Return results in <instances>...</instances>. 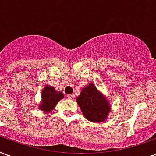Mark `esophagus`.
<instances>
[{
  "instance_id": "obj_1",
  "label": "esophagus",
  "mask_w": 156,
  "mask_h": 156,
  "mask_svg": "<svg viewBox=\"0 0 156 156\" xmlns=\"http://www.w3.org/2000/svg\"><path fill=\"white\" fill-rule=\"evenodd\" d=\"M66 97H67V99H69V100H73V99H74L73 95H66Z\"/></svg>"
}]
</instances>
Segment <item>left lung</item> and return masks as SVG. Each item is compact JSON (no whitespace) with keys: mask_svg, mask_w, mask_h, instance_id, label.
<instances>
[{"mask_svg":"<svg viewBox=\"0 0 156 156\" xmlns=\"http://www.w3.org/2000/svg\"><path fill=\"white\" fill-rule=\"evenodd\" d=\"M76 101L83 116L92 122L104 121L111 111V106L108 100L93 83L83 88Z\"/></svg>","mask_w":156,"mask_h":156,"instance_id":"obj_1","label":"left lung"}]
</instances>
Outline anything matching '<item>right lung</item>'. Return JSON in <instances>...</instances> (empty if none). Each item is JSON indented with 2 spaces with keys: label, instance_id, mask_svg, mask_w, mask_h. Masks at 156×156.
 <instances>
[{
  "label": "right lung",
  "instance_id": "1",
  "mask_svg": "<svg viewBox=\"0 0 156 156\" xmlns=\"http://www.w3.org/2000/svg\"><path fill=\"white\" fill-rule=\"evenodd\" d=\"M64 99L62 92H57L52 86H45L42 90V101L39 105V108L46 112L52 111L57 103Z\"/></svg>",
  "mask_w": 156,
  "mask_h": 156
}]
</instances>
